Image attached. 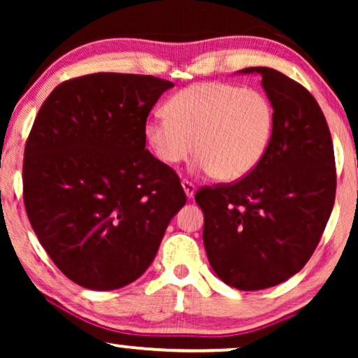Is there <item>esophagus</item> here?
<instances>
[{
	"mask_svg": "<svg viewBox=\"0 0 358 358\" xmlns=\"http://www.w3.org/2000/svg\"><path fill=\"white\" fill-rule=\"evenodd\" d=\"M182 189H184V192H185V195H187V199H194V195H195V185L192 184V182H189V180H182Z\"/></svg>",
	"mask_w": 358,
	"mask_h": 358,
	"instance_id": "esophagus-1",
	"label": "esophagus"
}]
</instances>
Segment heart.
Instances as JSON below:
<instances>
[{"instance_id": "heart-1", "label": "heart", "mask_w": 358, "mask_h": 358, "mask_svg": "<svg viewBox=\"0 0 358 358\" xmlns=\"http://www.w3.org/2000/svg\"><path fill=\"white\" fill-rule=\"evenodd\" d=\"M164 114L146 119V143L164 164L195 151L194 171L231 182L261 163L273 131V107L257 90L200 83L166 102Z\"/></svg>"}]
</instances>
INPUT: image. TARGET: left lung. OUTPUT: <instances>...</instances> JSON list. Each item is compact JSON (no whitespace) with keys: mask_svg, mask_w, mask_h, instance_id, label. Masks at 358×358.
<instances>
[{"mask_svg":"<svg viewBox=\"0 0 358 358\" xmlns=\"http://www.w3.org/2000/svg\"><path fill=\"white\" fill-rule=\"evenodd\" d=\"M259 75L273 107V131L261 163L234 184L195 194L203 246L215 273L239 290H264L300 272L320 243L336 199L334 148L310 92L267 66Z\"/></svg>","mask_w":358,"mask_h":358,"instance_id":"left-lung-1","label":"left lung"}]
</instances>
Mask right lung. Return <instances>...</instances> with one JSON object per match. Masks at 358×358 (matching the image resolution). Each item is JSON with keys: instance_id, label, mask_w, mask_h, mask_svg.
Masks as SVG:
<instances>
[{"instance_id": "right-lung-1", "label": "right lung", "mask_w": 358, "mask_h": 358, "mask_svg": "<svg viewBox=\"0 0 358 358\" xmlns=\"http://www.w3.org/2000/svg\"><path fill=\"white\" fill-rule=\"evenodd\" d=\"M174 85L94 73L62 83L38 110L24 153V203L55 266L90 290L145 273L184 207L178 174L145 150L143 125Z\"/></svg>"}]
</instances>
